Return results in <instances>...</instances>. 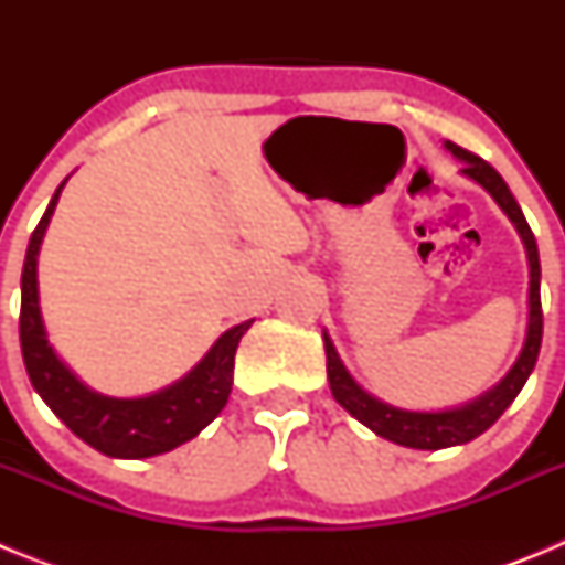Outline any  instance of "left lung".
Returning <instances> with one entry per match:
<instances>
[{
	"instance_id": "obj_1",
	"label": "left lung",
	"mask_w": 565,
	"mask_h": 565,
	"mask_svg": "<svg viewBox=\"0 0 565 565\" xmlns=\"http://www.w3.org/2000/svg\"><path fill=\"white\" fill-rule=\"evenodd\" d=\"M444 147L450 149L456 158H461L463 174H469L472 181L481 183V186L495 198L498 206L509 214V221L515 223L518 232H521V239L523 246H526L529 257V328L526 342H523V351L521 356H518L515 367L503 376V382L498 384L495 391H489L487 396L467 404V407L444 413L398 411V407H391V404L373 398L371 393H364L362 387L353 382L351 373L344 371V364L339 362L337 351H333L331 339L326 337L328 382H331L333 398H337L351 416H356L364 427H371L376 436L387 438V441L393 444H402V447H413V450H444V447H456V444L472 441V438L481 436L483 430H489V427L501 418V413L507 411L509 404L515 402V396L521 393L523 384H526L529 373L535 371L543 339L541 257H537L535 234H532L521 206H518V201L512 198V192H509V186L503 183V178L495 169L489 167L483 158H478L476 152L458 147V143L447 141Z\"/></svg>"
}]
</instances>
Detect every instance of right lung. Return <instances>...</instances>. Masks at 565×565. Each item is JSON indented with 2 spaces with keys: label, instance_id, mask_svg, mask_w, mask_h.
I'll return each mask as SVG.
<instances>
[{
  "label": "right lung",
  "instance_id": "obj_1",
  "mask_svg": "<svg viewBox=\"0 0 565 565\" xmlns=\"http://www.w3.org/2000/svg\"><path fill=\"white\" fill-rule=\"evenodd\" d=\"M64 183L67 181H62V186L56 189L47 212L30 234L28 254H24L19 339H22L30 384L47 402L50 411L93 450L109 458L161 456L198 436L226 407L228 393H232L234 353H237L239 337L252 328V322L234 326L232 331L223 333L189 376L154 396L109 398L84 387L47 344L42 313H39L36 257Z\"/></svg>",
  "mask_w": 565,
  "mask_h": 565
}]
</instances>
